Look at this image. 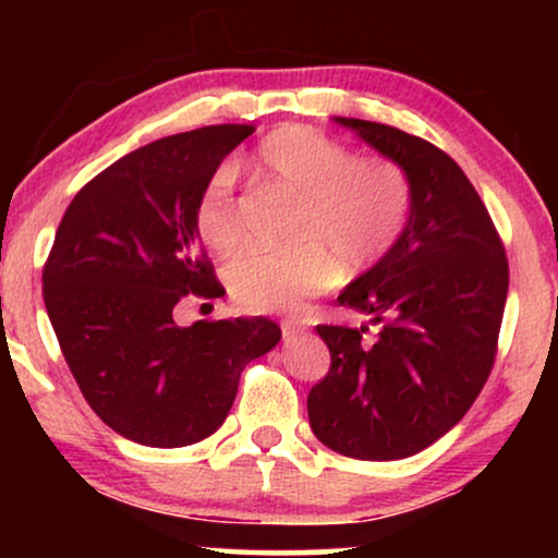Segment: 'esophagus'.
Wrapping results in <instances>:
<instances>
[{
  "mask_svg": "<svg viewBox=\"0 0 558 558\" xmlns=\"http://www.w3.org/2000/svg\"><path fill=\"white\" fill-rule=\"evenodd\" d=\"M280 328H283V341L288 343V341H293L301 330H304V325L296 323V319H283V323H280Z\"/></svg>",
  "mask_w": 558,
  "mask_h": 558,
  "instance_id": "esophagus-1",
  "label": "esophagus"
}]
</instances>
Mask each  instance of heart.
<instances>
[{
    "mask_svg": "<svg viewBox=\"0 0 558 558\" xmlns=\"http://www.w3.org/2000/svg\"><path fill=\"white\" fill-rule=\"evenodd\" d=\"M265 181L299 196L278 252L243 254L228 267V291L246 312H296L343 278L373 270L412 215V181L396 159L356 157L341 141L306 125H280L252 151ZM194 226L209 252L233 254L241 220L233 170L217 168L194 204Z\"/></svg>",
    "mask_w": 558,
    "mask_h": 558,
    "instance_id": "obj_1",
    "label": "heart"
}]
</instances>
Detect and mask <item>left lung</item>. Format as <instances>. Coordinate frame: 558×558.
<instances>
[{
  "label": "left lung",
  "instance_id": "8db88e82",
  "mask_svg": "<svg viewBox=\"0 0 558 558\" xmlns=\"http://www.w3.org/2000/svg\"><path fill=\"white\" fill-rule=\"evenodd\" d=\"M412 181L407 230L338 304L369 328L317 325L330 369L310 390L312 433L332 451L390 462L422 451L464 417L496 360L509 262L483 198L430 141L399 128L336 118Z\"/></svg>",
  "mask_w": 558,
  "mask_h": 558
}]
</instances>
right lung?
Returning a JSON list of instances; mask_svg holds the SVG:
<instances>
[{
    "label": "right lung",
    "mask_w": 558,
    "mask_h": 558,
    "mask_svg": "<svg viewBox=\"0 0 558 558\" xmlns=\"http://www.w3.org/2000/svg\"><path fill=\"white\" fill-rule=\"evenodd\" d=\"M254 125L151 141L75 194L44 265V304L83 399L105 425L155 448L191 446L228 417L243 367L280 341L267 317L178 328L185 296L226 288L198 246L194 204Z\"/></svg>",
    "instance_id": "1"
}]
</instances>
